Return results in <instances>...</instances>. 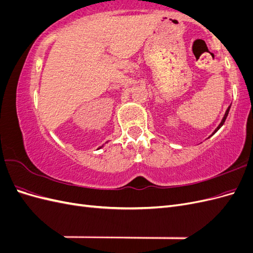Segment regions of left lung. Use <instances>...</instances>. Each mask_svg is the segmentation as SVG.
<instances>
[{"label": "left lung", "instance_id": "left-lung-1", "mask_svg": "<svg viewBox=\"0 0 253 253\" xmlns=\"http://www.w3.org/2000/svg\"><path fill=\"white\" fill-rule=\"evenodd\" d=\"M230 108H231V105L230 106H229V108L227 109V111H226V113H225V115H224V117H223V119H221V121H220V124L218 125V126L215 128V129H214V132L212 133V135H214V134H215L217 131H218V129L221 127V126H223V125L225 124V121H226V119H227V116H228V114H229V111H230ZM211 135V136H212Z\"/></svg>", "mask_w": 253, "mask_h": 253}]
</instances>
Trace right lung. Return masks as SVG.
I'll list each match as a JSON object with an SVG mask.
<instances>
[{"label": "right lung", "instance_id": "1", "mask_svg": "<svg viewBox=\"0 0 253 253\" xmlns=\"http://www.w3.org/2000/svg\"><path fill=\"white\" fill-rule=\"evenodd\" d=\"M102 147H103V145H102ZM102 147H100V148H99V149H101V148H102Z\"/></svg>", "mask_w": 253, "mask_h": 253}]
</instances>
